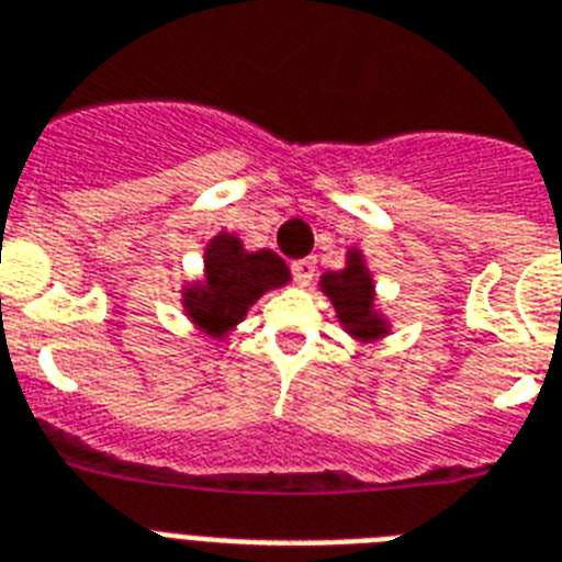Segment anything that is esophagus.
I'll use <instances>...</instances> for the list:
<instances>
[{
  "label": "esophagus",
  "instance_id": "esophagus-1",
  "mask_svg": "<svg viewBox=\"0 0 562 562\" xmlns=\"http://www.w3.org/2000/svg\"><path fill=\"white\" fill-rule=\"evenodd\" d=\"M291 273H294V280L300 285H308L314 280V259H296L294 266H291Z\"/></svg>",
  "mask_w": 562,
  "mask_h": 562
}]
</instances>
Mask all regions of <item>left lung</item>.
<instances>
[{
	"mask_svg": "<svg viewBox=\"0 0 562 562\" xmlns=\"http://www.w3.org/2000/svg\"><path fill=\"white\" fill-rule=\"evenodd\" d=\"M323 294L331 300L340 326L358 340H378L390 331V323L375 308V282L369 273L363 254L349 248L344 271H326L321 277Z\"/></svg>",
	"mask_w": 562,
	"mask_h": 562,
	"instance_id": "1",
	"label": "left lung"
}]
</instances>
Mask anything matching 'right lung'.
Returning <instances> with one entry per match:
<instances>
[{"label":"right lung","instance_id":"add662e5","mask_svg":"<svg viewBox=\"0 0 562 562\" xmlns=\"http://www.w3.org/2000/svg\"><path fill=\"white\" fill-rule=\"evenodd\" d=\"M289 280V266L273 250H245L239 236L222 231L204 250V280L184 285L181 305L204 335L225 337L259 296Z\"/></svg>","mask_w":562,"mask_h":562}]
</instances>
